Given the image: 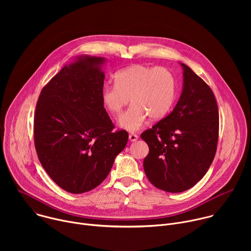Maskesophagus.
<instances>
[{
	"mask_svg": "<svg viewBox=\"0 0 251 251\" xmlns=\"http://www.w3.org/2000/svg\"><path fill=\"white\" fill-rule=\"evenodd\" d=\"M137 139H138V136H137L136 134H134V133H131V134H129V140H130V141L134 142V141H136Z\"/></svg>",
	"mask_w": 251,
	"mask_h": 251,
	"instance_id": "esophagus-1",
	"label": "esophagus"
}]
</instances>
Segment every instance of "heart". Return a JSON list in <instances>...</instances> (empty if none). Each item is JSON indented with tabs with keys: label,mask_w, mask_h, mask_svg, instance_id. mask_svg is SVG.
Here are the masks:
<instances>
[{
	"label": "heart",
	"mask_w": 251,
	"mask_h": 251,
	"mask_svg": "<svg viewBox=\"0 0 251 251\" xmlns=\"http://www.w3.org/2000/svg\"><path fill=\"white\" fill-rule=\"evenodd\" d=\"M129 98L132 105L121 116L119 124L128 131H137L148 116L157 120L172 108L176 98L173 74L166 67L136 64L118 71L115 85L105 84L101 89L103 106L113 116L121 114Z\"/></svg>",
	"instance_id": "obj_1"
}]
</instances>
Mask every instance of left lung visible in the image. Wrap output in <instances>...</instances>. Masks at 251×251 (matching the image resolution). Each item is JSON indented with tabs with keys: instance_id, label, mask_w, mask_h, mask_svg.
<instances>
[{
	"instance_id": "obj_1",
	"label": "left lung",
	"mask_w": 251,
	"mask_h": 251,
	"mask_svg": "<svg viewBox=\"0 0 251 251\" xmlns=\"http://www.w3.org/2000/svg\"><path fill=\"white\" fill-rule=\"evenodd\" d=\"M184 86L174 110L141 134L149 146L144 171L156 188L181 193L194 187L216 156L219 109L210 87L186 64Z\"/></svg>"
}]
</instances>
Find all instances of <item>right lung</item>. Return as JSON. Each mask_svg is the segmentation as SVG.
Returning a JSON list of instances; mask_svg holds the SVG:
<instances>
[{
    "label": "right lung",
    "instance_id": "obj_1",
    "mask_svg": "<svg viewBox=\"0 0 251 251\" xmlns=\"http://www.w3.org/2000/svg\"><path fill=\"white\" fill-rule=\"evenodd\" d=\"M103 57L83 55L64 65L43 88L35 106L33 140L39 160L64 191L82 194L108 176L128 133L112 132L101 89Z\"/></svg>",
    "mask_w": 251,
    "mask_h": 251
}]
</instances>
